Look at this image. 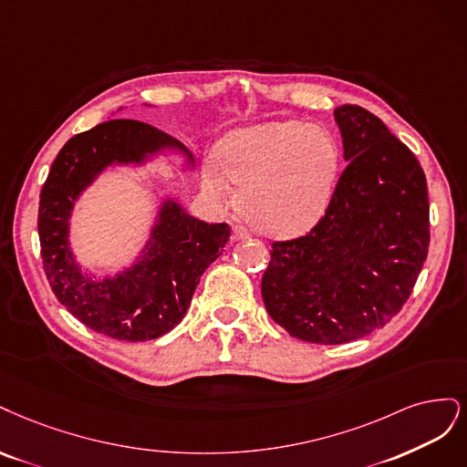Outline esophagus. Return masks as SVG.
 <instances>
[{
    "label": "esophagus",
    "mask_w": 467,
    "mask_h": 467,
    "mask_svg": "<svg viewBox=\"0 0 467 467\" xmlns=\"http://www.w3.org/2000/svg\"><path fill=\"white\" fill-rule=\"evenodd\" d=\"M248 236L250 234H248V231L244 227H234L233 234H231V240H233V243H240V240H246Z\"/></svg>",
    "instance_id": "34e87169"
}]
</instances>
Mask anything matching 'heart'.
<instances>
[{
  "label": "heart",
  "instance_id": "b5f03b06",
  "mask_svg": "<svg viewBox=\"0 0 467 467\" xmlns=\"http://www.w3.org/2000/svg\"><path fill=\"white\" fill-rule=\"evenodd\" d=\"M339 153L332 135L296 119L264 122L223 135L203 190L213 200L240 186L238 215L255 231L277 238L305 234L332 202Z\"/></svg>",
  "mask_w": 467,
  "mask_h": 467
}]
</instances>
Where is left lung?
Returning <instances> with one entry per match:
<instances>
[{"instance_id":"obj_1","label":"left lung","mask_w":467,"mask_h":467,"mask_svg":"<svg viewBox=\"0 0 467 467\" xmlns=\"http://www.w3.org/2000/svg\"><path fill=\"white\" fill-rule=\"evenodd\" d=\"M343 171L324 219L274 243L262 277L269 316L293 337L348 343L386 326L410 298L429 252L427 180L372 112L334 110Z\"/></svg>"}]
</instances>
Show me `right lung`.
I'll return each mask as SVG.
<instances>
[{"label": "right lung", "mask_w": 467, "mask_h": 467, "mask_svg": "<svg viewBox=\"0 0 467 467\" xmlns=\"http://www.w3.org/2000/svg\"><path fill=\"white\" fill-rule=\"evenodd\" d=\"M161 157L172 161L180 174L195 172L192 153L169 133L138 119H109L73 135L40 192L38 236L50 287L75 318L114 339L145 341L169 334L231 236L227 223L195 219L176 195H162L149 238L133 260L112 274L87 272L69 238L81 195L110 169H145ZM162 188L167 184H155L153 192Z\"/></svg>", "instance_id": "add662e5"}]
</instances>
